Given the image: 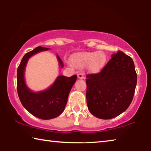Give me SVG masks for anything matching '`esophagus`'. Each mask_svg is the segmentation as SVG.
Listing matches in <instances>:
<instances>
[{
    "label": "esophagus",
    "mask_w": 151,
    "mask_h": 151,
    "mask_svg": "<svg viewBox=\"0 0 151 151\" xmlns=\"http://www.w3.org/2000/svg\"><path fill=\"white\" fill-rule=\"evenodd\" d=\"M77 77L80 79H83V78H85V76L83 75V74L82 73H79L77 75Z\"/></svg>",
    "instance_id": "esophagus-1"
}]
</instances>
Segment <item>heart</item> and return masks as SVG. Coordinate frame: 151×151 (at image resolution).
<instances>
[{
	"label": "heart",
	"mask_w": 151,
	"mask_h": 151,
	"mask_svg": "<svg viewBox=\"0 0 151 151\" xmlns=\"http://www.w3.org/2000/svg\"><path fill=\"white\" fill-rule=\"evenodd\" d=\"M106 57L104 53L99 51L78 52L73 55L72 61L76 66L82 67L88 65V68L93 73L101 71L105 65Z\"/></svg>",
	"instance_id": "obj_1"
}]
</instances>
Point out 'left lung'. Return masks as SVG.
<instances>
[{
	"instance_id": "left-lung-1",
	"label": "left lung",
	"mask_w": 151,
	"mask_h": 151,
	"mask_svg": "<svg viewBox=\"0 0 151 151\" xmlns=\"http://www.w3.org/2000/svg\"><path fill=\"white\" fill-rule=\"evenodd\" d=\"M137 75L134 62L119 50L100 73L86 75V103L97 118L111 119L126 111L136 88Z\"/></svg>"
}]
</instances>
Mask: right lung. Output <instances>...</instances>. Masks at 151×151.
<instances>
[{"mask_svg": "<svg viewBox=\"0 0 151 151\" xmlns=\"http://www.w3.org/2000/svg\"><path fill=\"white\" fill-rule=\"evenodd\" d=\"M48 48L38 47L25 54L17 69V92L19 99L25 109L37 118L48 120L59 116L64 111L68 96L76 82V75L70 77L58 76L53 85L47 90L34 93L27 87L24 81V70L29 58L37 53L47 50ZM61 67L63 61L57 55Z\"/></svg>", "mask_w": 151, "mask_h": 151, "instance_id": "right-lung-1", "label": "right lung"}]
</instances>
